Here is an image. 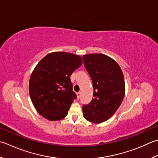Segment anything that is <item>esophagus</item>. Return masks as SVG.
Here are the masks:
<instances>
[{
	"label": "esophagus",
	"mask_w": 158,
	"mask_h": 158,
	"mask_svg": "<svg viewBox=\"0 0 158 158\" xmlns=\"http://www.w3.org/2000/svg\"><path fill=\"white\" fill-rule=\"evenodd\" d=\"M77 98H79L80 96H81V92H77Z\"/></svg>",
	"instance_id": "34e87169"
}]
</instances>
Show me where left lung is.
<instances>
[{
  "label": "left lung",
  "instance_id": "left-lung-1",
  "mask_svg": "<svg viewBox=\"0 0 158 158\" xmlns=\"http://www.w3.org/2000/svg\"><path fill=\"white\" fill-rule=\"evenodd\" d=\"M83 60L94 89V98L82 107L83 116L98 124L111 118L121 105L125 93L124 76L116 61L106 55H84Z\"/></svg>",
  "mask_w": 158,
  "mask_h": 158
}]
</instances>
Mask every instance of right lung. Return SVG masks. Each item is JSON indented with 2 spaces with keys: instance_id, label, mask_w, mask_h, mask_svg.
Returning a JSON list of instances; mask_svg holds the SVG:
<instances>
[{
  "instance_id": "1",
  "label": "right lung",
  "mask_w": 158,
  "mask_h": 158,
  "mask_svg": "<svg viewBox=\"0 0 158 158\" xmlns=\"http://www.w3.org/2000/svg\"><path fill=\"white\" fill-rule=\"evenodd\" d=\"M81 64V56L66 52H51L39 61L31 75L29 89L40 115L51 121L67 116L77 98L70 75Z\"/></svg>"
}]
</instances>
